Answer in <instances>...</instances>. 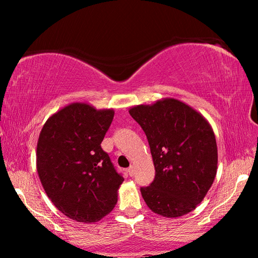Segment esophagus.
I'll list each match as a JSON object with an SVG mask.
<instances>
[{
  "label": "esophagus",
  "instance_id": "1",
  "mask_svg": "<svg viewBox=\"0 0 258 258\" xmlns=\"http://www.w3.org/2000/svg\"><path fill=\"white\" fill-rule=\"evenodd\" d=\"M127 172H128V174H130V176H133V175H134L135 169H134V166H133V165H131L130 167L127 168Z\"/></svg>",
  "mask_w": 258,
  "mask_h": 258
}]
</instances>
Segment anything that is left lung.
Here are the masks:
<instances>
[{"instance_id": "left-lung-1", "label": "left lung", "mask_w": 258, "mask_h": 258, "mask_svg": "<svg viewBox=\"0 0 258 258\" xmlns=\"http://www.w3.org/2000/svg\"><path fill=\"white\" fill-rule=\"evenodd\" d=\"M130 115L147 135L156 175L141 194L152 212L178 217L198 206L217 171V146L208 121L175 99L137 106Z\"/></svg>"}]
</instances>
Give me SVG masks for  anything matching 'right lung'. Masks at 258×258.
<instances>
[{"label":"right lung","mask_w":258,"mask_h":258,"mask_svg":"<svg viewBox=\"0 0 258 258\" xmlns=\"http://www.w3.org/2000/svg\"><path fill=\"white\" fill-rule=\"evenodd\" d=\"M113 110L73 103L51 116L37 142L36 166L47 197L72 220L92 223L117 203L124 181L101 148Z\"/></svg>","instance_id":"right-lung-1"}]
</instances>
